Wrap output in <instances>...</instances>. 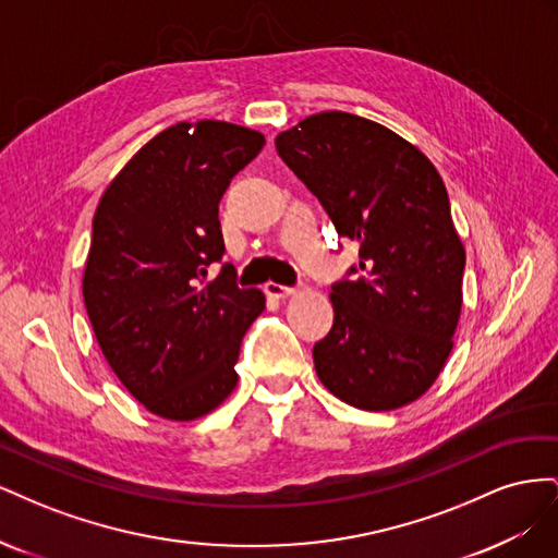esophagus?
I'll return each instance as SVG.
<instances>
[{"mask_svg":"<svg viewBox=\"0 0 558 558\" xmlns=\"http://www.w3.org/2000/svg\"><path fill=\"white\" fill-rule=\"evenodd\" d=\"M298 289H293V286H283V283H275V281H267L265 283V293L269 298H289L293 295Z\"/></svg>","mask_w":558,"mask_h":558,"instance_id":"obj_1","label":"esophagus"}]
</instances>
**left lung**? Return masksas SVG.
<instances>
[{"label":"left lung","mask_w":558,"mask_h":558,"mask_svg":"<svg viewBox=\"0 0 558 558\" xmlns=\"http://www.w3.org/2000/svg\"><path fill=\"white\" fill-rule=\"evenodd\" d=\"M359 265L332 283L335 320L314 344L332 396L388 412L440 375L463 305L465 248L433 162L388 128L347 111L314 113L275 140Z\"/></svg>","instance_id":"obj_1"}]
</instances>
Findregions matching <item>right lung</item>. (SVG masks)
Returning <instances> with one entry per match:
<instances>
[{
  "label": "right lung",
  "mask_w": 558,
  "mask_h": 558,
  "mask_svg": "<svg viewBox=\"0 0 558 558\" xmlns=\"http://www.w3.org/2000/svg\"><path fill=\"white\" fill-rule=\"evenodd\" d=\"M265 137L223 121L177 123L109 183L93 218L83 302L107 363L148 412L193 421L238 386L234 363L265 310L221 263L218 202Z\"/></svg>",
  "instance_id": "1"
}]
</instances>
